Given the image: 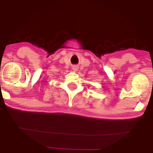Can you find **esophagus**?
I'll list each match as a JSON object with an SVG mask.
<instances>
[{
    "label": "esophagus",
    "instance_id": "obj_1",
    "mask_svg": "<svg viewBox=\"0 0 153 153\" xmlns=\"http://www.w3.org/2000/svg\"><path fill=\"white\" fill-rule=\"evenodd\" d=\"M73 69L75 70V71H76V70H77V67L75 66V67H74V68H73Z\"/></svg>",
    "mask_w": 153,
    "mask_h": 153
}]
</instances>
